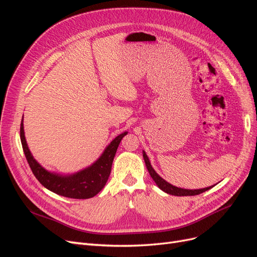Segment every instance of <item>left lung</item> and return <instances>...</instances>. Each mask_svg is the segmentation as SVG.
<instances>
[{
  "label": "left lung",
  "instance_id": "left-lung-1",
  "mask_svg": "<svg viewBox=\"0 0 257 257\" xmlns=\"http://www.w3.org/2000/svg\"><path fill=\"white\" fill-rule=\"evenodd\" d=\"M143 157H144V160H145L148 172H149L151 178L153 179V181L157 183V185L159 186V188L162 191H164L167 194H170V195H175V196H194V195H198V194L204 193V192L210 190L211 188H213V185L208 186V188H204V189H198V190H188V189L177 188V186L168 183L161 176L158 175V173L153 169L151 163H150V160H149V158H148V155L146 154L145 151H143Z\"/></svg>",
  "mask_w": 257,
  "mask_h": 257
}]
</instances>
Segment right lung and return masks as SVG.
<instances>
[{
    "instance_id": "right-lung-1",
    "label": "right lung",
    "mask_w": 257,
    "mask_h": 257,
    "mask_svg": "<svg viewBox=\"0 0 257 257\" xmlns=\"http://www.w3.org/2000/svg\"><path fill=\"white\" fill-rule=\"evenodd\" d=\"M127 134V132L116 136L113 141L108 145L100 157L87 168L71 175H61L49 172L38 163L31 153L25 136L23 130V119L20 125V139L23 152L27 158L29 165L32 169V173L38 181L46 189L58 194V195L76 198L87 199L95 196L102 191L105 186L111 172L112 161L115 155L116 149L120 145L121 139Z\"/></svg>"
}]
</instances>
